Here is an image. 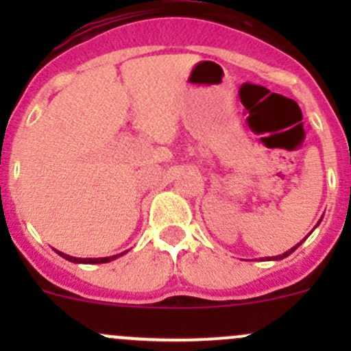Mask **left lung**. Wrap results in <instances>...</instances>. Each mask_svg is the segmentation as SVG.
Instances as JSON below:
<instances>
[{
	"mask_svg": "<svg viewBox=\"0 0 351 351\" xmlns=\"http://www.w3.org/2000/svg\"><path fill=\"white\" fill-rule=\"evenodd\" d=\"M319 222H321V221H319ZM319 222H317V224H316V226H319ZM311 232H313V231H311ZM311 232H309V234H311ZM309 234H307V236H309ZM307 236H306V238H304V239H302V241H306V239H307ZM302 241H300L299 244H295V246H293V247H290V250H289V251H285V253L278 254V256H274V258H270V256H268V258H265V260H267V261H270V260H275V261H277V260H284V258H287V256H289V254H292V253H293V251H295V250H297V247H299V246H300V244H302ZM261 260H263V258H261Z\"/></svg>",
	"mask_w": 351,
	"mask_h": 351,
	"instance_id": "obj_1",
	"label": "left lung"
}]
</instances>
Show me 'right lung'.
Returning a JSON list of instances; mask_svg holds the SVG:
<instances>
[{"mask_svg":"<svg viewBox=\"0 0 351 351\" xmlns=\"http://www.w3.org/2000/svg\"><path fill=\"white\" fill-rule=\"evenodd\" d=\"M125 253L127 251H123V253H120V254H113V256H105V258H74V256H69V254H64V253H61V251H58V254H61V256L66 258L67 261H73V263H86V265L108 263V261L117 260V258L122 256V254H125Z\"/></svg>","mask_w":351,"mask_h":351,"instance_id":"right-lung-1","label":"right lung"}]
</instances>
